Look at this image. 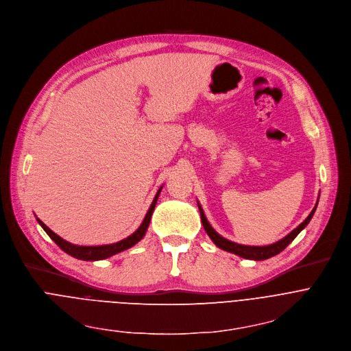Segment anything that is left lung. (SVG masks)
I'll use <instances>...</instances> for the list:
<instances>
[{"label": "left lung", "mask_w": 351, "mask_h": 351, "mask_svg": "<svg viewBox=\"0 0 351 351\" xmlns=\"http://www.w3.org/2000/svg\"><path fill=\"white\" fill-rule=\"evenodd\" d=\"M198 208H199V212H201V220H202V224H204L205 231L208 232V236L210 237V240H212L219 248H221V250H224V251H227V252H231V254H236V255H239V256H241V258H245V259L263 261V259H267V258H271V256H275V255L280 254V252L300 234V231L309 223L311 219H313V216H314V213H315V209H317V205H315V208L313 209V212H311V213L308 215V217H306L297 228H294V230L290 232V234H287V236H286L285 239H282L280 241H278V243H275V244H271V245H266V247H248V245L236 244V243H232V241H228V240L223 239L221 236H219L217 232L212 228V226H210L209 221L206 220L205 213H204V210H202V208H201L199 204H198Z\"/></svg>", "instance_id": "1"}]
</instances>
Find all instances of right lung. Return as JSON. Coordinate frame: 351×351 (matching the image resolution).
<instances>
[{
    "mask_svg": "<svg viewBox=\"0 0 351 351\" xmlns=\"http://www.w3.org/2000/svg\"><path fill=\"white\" fill-rule=\"evenodd\" d=\"M163 186H160V189L158 191V193H156V197L142 221V224L139 226V228L134 232V234H131L130 237L119 241V243H114V244H108V245H97V247H84V245H75V244H71L65 240H62L60 236H57L56 232H53L40 219H37L38 224H40L43 227V230L47 232L49 237L64 251L66 252L68 255L76 258V259H82V261H100V259H106L108 256H112L115 254H119L121 251H125L131 247H134L136 243H139L145 232L149 227V223H150V217H152V213L154 210V206H156V202H158V198L160 195V191H162Z\"/></svg>",
    "mask_w": 351,
    "mask_h": 351,
    "instance_id": "1",
    "label": "right lung"
}]
</instances>
